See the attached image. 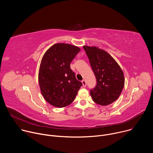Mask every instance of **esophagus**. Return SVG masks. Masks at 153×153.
Returning a JSON list of instances; mask_svg holds the SVG:
<instances>
[{
	"mask_svg": "<svg viewBox=\"0 0 153 153\" xmlns=\"http://www.w3.org/2000/svg\"><path fill=\"white\" fill-rule=\"evenodd\" d=\"M82 85H83V86L85 87V86H86V81H85V80H83L82 81Z\"/></svg>",
	"mask_w": 153,
	"mask_h": 153,
	"instance_id": "obj_1",
	"label": "esophagus"
}]
</instances>
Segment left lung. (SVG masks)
Returning a JSON list of instances; mask_svg holds the SVG:
<instances>
[{"mask_svg":"<svg viewBox=\"0 0 153 153\" xmlns=\"http://www.w3.org/2000/svg\"><path fill=\"white\" fill-rule=\"evenodd\" d=\"M89 59L97 84L90 90L93 101L100 105H110L120 95L125 84L123 73L110 54L96 47L83 46Z\"/></svg>","mask_w":153,"mask_h":153,"instance_id":"1","label":"left lung"}]
</instances>
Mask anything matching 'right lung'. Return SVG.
Masks as SVG:
<instances>
[{"label": "right lung", "instance_id": "obj_1", "mask_svg": "<svg viewBox=\"0 0 153 153\" xmlns=\"http://www.w3.org/2000/svg\"><path fill=\"white\" fill-rule=\"evenodd\" d=\"M80 49L68 43H56L43 55L39 71L42 96L51 105L62 108L71 104L82 85L70 68Z\"/></svg>", "mask_w": 153, "mask_h": 153}]
</instances>
